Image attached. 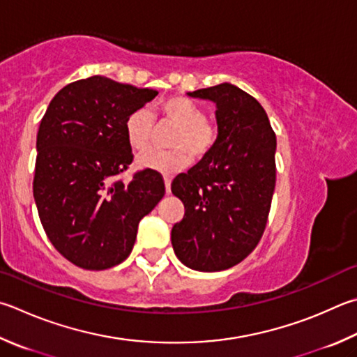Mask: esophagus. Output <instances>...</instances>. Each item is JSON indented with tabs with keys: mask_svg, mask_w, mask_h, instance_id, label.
<instances>
[{
	"mask_svg": "<svg viewBox=\"0 0 357 357\" xmlns=\"http://www.w3.org/2000/svg\"><path fill=\"white\" fill-rule=\"evenodd\" d=\"M164 183H165V192L170 193V184H172V178L170 176H164Z\"/></svg>",
	"mask_w": 357,
	"mask_h": 357,
	"instance_id": "1",
	"label": "esophagus"
}]
</instances>
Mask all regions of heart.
Returning <instances> with one entry per match:
<instances>
[{"instance_id":"obj_1","label":"heart","mask_w":357,"mask_h":357,"mask_svg":"<svg viewBox=\"0 0 357 357\" xmlns=\"http://www.w3.org/2000/svg\"><path fill=\"white\" fill-rule=\"evenodd\" d=\"M162 120L174 125L170 145L172 150H151L137 158V165L146 170L172 174L184 168L193 158H203L217 144L218 129L215 123L207 120L195 101L185 96H172L158 106ZM153 119L146 109H135L125 120V135L129 146L135 151H144L153 139Z\"/></svg>"}]
</instances>
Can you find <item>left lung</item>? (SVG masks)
<instances>
[{
  "mask_svg": "<svg viewBox=\"0 0 357 357\" xmlns=\"http://www.w3.org/2000/svg\"><path fill=\"white\" fill-rule=\"evenodd\" d=\"M217 106V144L181 173L172 192L185 213L172 229L185 267L220 271L256 248L267 225L276 183V135L256 98L229 82L187 93Z\"/></svg>",
  "mask_w": 357,
  "mask_h": 357,
  "instance_id": "1",
  "label": "left lung"
}]
</instances>
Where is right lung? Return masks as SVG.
<instances>
[{
  "mask_svg": "<svg viewBox=\"0 0 357 357\" xmlns=\"http://www.w3.org/2000/svg\"><path fill=\"white\" fill-rule=\"evenodd\" d=\"M156 95L92 76L59 90L43 115L32 190L50 242L77 267L106 270L125 261L139 222L164 197L158 172L119 179L134 158L126 116Z\"/></svg>",
  "mask_w": 357,
  "mask_h": 357,
  "instance_id": "obj_1",
  "label": "right lung"
}]
</instances>
